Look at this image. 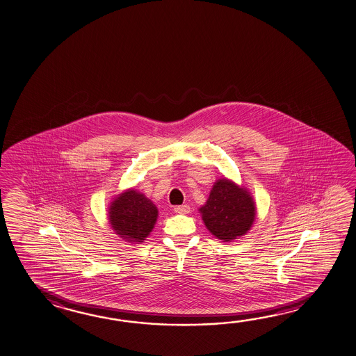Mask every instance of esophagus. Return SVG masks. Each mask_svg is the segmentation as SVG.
I'll use <instances>...</instances> for the list:
<instances>
[{
    "instance_id": "esophagus-1",
    "label": "esophagus",
    "mask_w": 356,
    "mask_h": 356,
    "mask_svg": "<svg viewBox=\"0 0 356 356\" xmlns=\"http://www.w3.org/2000/svg\"><path fill=\"white\" fill-rule=\"evenodd\" d=\"M176 213H188L190 212V206L188 205H180V206H176L175 209Z\"/></svg>"
}]
</instances>
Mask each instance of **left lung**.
<instances>
[{"mask_svg":"<svg viewBox=\"0 0 356 356\" xmlns=\"http://www.w3.org/2000/svg\"><path fill=\"white\" fill-rule=\"evenodd\" d=\"M199 211L207 230L218 240L230 243L251 229L256 206L245 187L224 177L213 184L209 199Z\"/></svg>","mask_w":356,"mask_h":356,"instance_id":"1","label":"left lung"}]
</instances>
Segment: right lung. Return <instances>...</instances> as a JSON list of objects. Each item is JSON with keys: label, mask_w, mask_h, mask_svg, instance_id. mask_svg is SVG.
<instances>
[{"label": "right lung", "mask_w": 356, "mask_h": 356, "mask_svg": "<svg viewBox=\"0 0 356 356\" xmlns=\"http://www.w3.org/2000/svg\"><path fill=\"white\" fill-rule=\"evenodd\" d=\"M157 207L144 193L129 188L108 207V220L116 235L129 243H144L156 224Z\"/></svg>", "instance_id": "1"}]
</instances>
